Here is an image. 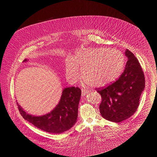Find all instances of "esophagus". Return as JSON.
<instances>
[{"instance_id": "esophagus-1", "label": "esophagus", "mask_w": 157, "mask_h": 157, "mask_svg": "<svg viewBox=\"0 0 157 157\" xmlns=\"http://www.w3.org/2000/svg\"><path fill=\"white\" fill-rule=\"evenodd\" d=\"M81 91H82V96H85L86 95V94L89 93L90 91L88 90H85V89H81Z\"/></svg>"}]
</instances>
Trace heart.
Masks as SVG:
<instances>
[{
    "mask_svg": "<svg viewBox=\"0 0 157 157\" xmlns=\"http://www.w3.org/2000/svg\"><path fill=\"white\" fill-rule=\"evenodd\" d=\"M125 64L123 54L117 50L105 48H86L78 52L66 62V76L71 83L82 77L86 84L93 86H105L116 79Z\"/></svg>",
    "mask_w": 157,
    "mask_h": 157,
    "instance_id": "heart-1",
    "label": "heart"
}]
</instances>
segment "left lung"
<instances>
[{"label":"left lung","mask_w":157,"mask_h":157,"mask_svg":"<svg viewBox=\"0 0 157 157\" xmlns=\"http://www.w3.org/2000/svg\"><path fill=\"white\" fill-rule=\"evenodd\" d=\"M125 55L128 61L121 76L105 88H96L101 97L99 105L101 116L114 122L126 120L136 112L145 86L144 73L137 58L128 49Z\"/></svg>","instance_id":"obj_1"}]
</instances>
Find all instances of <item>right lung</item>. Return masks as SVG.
<instances>
[{"label":"right lung","instance_id":"1","mask_svg":"<svg viewBox=\"0 0 157 157\" xmlns=\"http://www.w3.org/2000/svg\"><path fill=\"white\" fill-rule=\"evenodd\" d=\"M26 61L25 59L24 62ZM81 94V90L78 87L65 88L58 105L42 116L28 114L17 104L21 115L35 127L47 132L60 134L71 129L76 122Z\"/></svg>","mask_w":157,"mask_h":157}]
</instances>
